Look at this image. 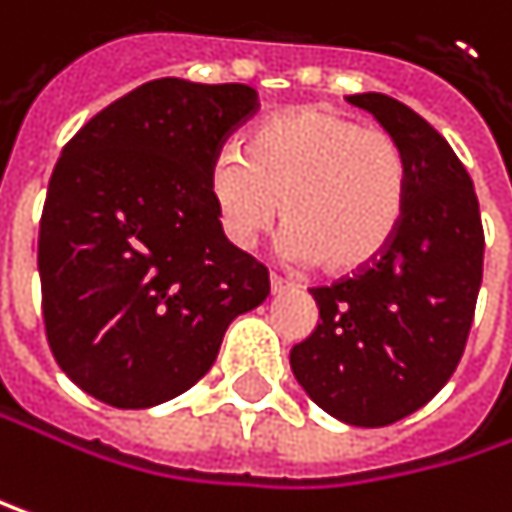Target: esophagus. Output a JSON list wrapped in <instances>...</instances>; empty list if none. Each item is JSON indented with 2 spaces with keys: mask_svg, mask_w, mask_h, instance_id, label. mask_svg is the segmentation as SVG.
<instances>
[{
  "mask_svg": "<svg viewBox=\"0 0 512 512\" xmlns=\"http://www.w3.org/2000/svg\"><path fill=\"white\" fill-rule=\"evenodd\" d=\"M270 291H273V294H285V291H288V282L279 279V276H270Z\"/></svg>",
  "mask_w": 512,
  "mask_h": 512,
  "instance_id": "obj_1",
  "label": "esophagus"
}]
</instances>
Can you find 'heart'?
Returning <instances> with one entry per match:
<instances>
[{
    "instance_id": "heart-1",
    "label": "heart",
    "mask_w": 512,
    "mask_h": 512,
    "mask_svg": "<svg viewBox=\"0 0 512 512\" xmlns=\"http://www.w3.org/2000/svg\"><path fill=\"white\" fill-rule=\"evenodd\" d=\"M206 185L233 248H251L285 215L294 261L357 276L399 233L408 161L390 131L339 110L300 107L264 122L245 152L218 149Z\"/></svg>"
}]
</instances>
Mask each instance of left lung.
<instances>
[{"label":"left lung","instance_id":"obj_1","mask_svg":"<svg viewBox=\"0 0 512 512\" xmlns=\"http://www.w3.org/2000/svg\"><path fill=\"white\" fill-rule=\"evenodd\" d=\"M402 146L408 203L381 258L315 288L318 327L291 369L330 417L378 429L423 408L456 372L483 282V224L474 182L450 143L384 92L348 98Z\"/></svg>","mask_w":512,"mask_h":512}]
</instances>
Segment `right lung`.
<instances>
[{
	"instance_id": "obj_1",
	"label": "right lung",
	"mask_w": 512,
	"mask_h": 512,
	"mask_svg": "<svg viewBox=\"0 0 512 512\" xmlns=\"http://www.w3.org/2000/svg\"><path fill=\"white\" fill-rule=\"evenodd\" d=\"M258 110L245 83L149 80L62 149L44 200L38 276L62 372L113 408L191 390L233 318L270 294L209 200L221 140Z\"/></svg>"
}]
</instances>
